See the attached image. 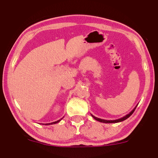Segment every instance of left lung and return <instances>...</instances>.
<instances>
[{
    "label": "left lung",
    "instance_id": "left-lung-1",
    "mask_svg": "<svg viewBox=\"0 0 158 158\" xmlns=\"http://www.w3.org/2000/svg\"><path fill=\"white\" fill-rule=\"evenodd\" d=\"M137 106H135V107L133 109V110L131 111V112L129 113V114H126L125 116H124L123 117H121V118L119 119H114V120H106V119H100V118H98V117H96L95 116H94V115H92V114H91V115H92L93 118H94V119H96L97 121H99L100 122V123H120V122H123L124 120H125V119H127L128 118V117H130L131 115H132L133 114V112H135V109H136Z\"/></svg>",
    "mask_w": 158,
    "mask_h": 158
}]
</instances>
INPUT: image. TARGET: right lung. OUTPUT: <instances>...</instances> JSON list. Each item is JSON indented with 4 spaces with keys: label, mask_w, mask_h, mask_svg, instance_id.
Listing matches in <instances>:
<instances>
[{
    "label": "right lung",
    "mask_w": 158,
    "mask_h": 158,
    "mask_svg": "<svg viewBox=\"0 0 158 158\" xmlns=\"http://www.w3.org/2000/svg\"><path fill=\"white\" fill-rule=\"evenodd\" d=\"M63 119V117H62L61 119H59V120H57V121H56V122H53V123H46V124H45V125H50V124H56V123H59L60 121L61 120V119Z\"/></svg>",
    "instance_id": "right-lung-1"
}]
</instances>
